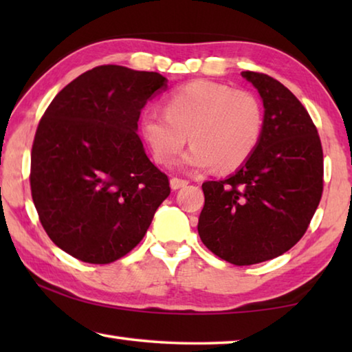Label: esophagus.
I'll return each instance as SVG.
<instances>
[{
  "instance_id": "esophagus-1",
  "label": "esophagus",
  "mask_w": 352,
  "mask_h": 352,
  "mask_svg": "<svg viewBox=\"0 0 352 352\" xmlns=\"http://www.w3.org/2000/svg\"><path fill=\"white\" fill-rule=\"evenodd\" d=\"M188 183H189V182L184 180V178H178V177H172V178H170V188L174 189V190L180 189V188H184Z\"/></svg>"
}]
</instances>
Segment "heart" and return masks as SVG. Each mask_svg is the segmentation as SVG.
Returning <instances> with one entry per match:
<instances>
[{
	"mask_svg": "<svg viewBox=\"0 0 352 352\" xmlns=\"http://www.w3.org/2000/svg\"><path fill=\"white\" fill-rule=\"evenodd\" d=\"M141 132L160 164L172 163L189 138L192 146L183 155V168L233 172L259 146L264 107L252 91L200 79L169 93L164 113H142Z\"/></svg>",
	"mask_w": 352,
	"mask_h": 352,
	"instance_id": "1",
	"label": "heart"
}]
</instances>
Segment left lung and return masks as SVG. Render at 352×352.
Wrapping results in <instances>:
<instances>
[{
	"instance_id": "8db88e82",
	"label": "left lung",
	"mask_w": 352,
	"mask_h": 352,
	"mask_svg": "<svg viewBox=\"0 0 352 352\" xmlns=\"http://www.w3.org/2000/svg\"><path fill=\"white\" fill-rule=\"evenodd\" d=\"M264 102V133L226 180L201 184L199 236L234 265L281 256L305 236L323 194V148L307 110L273 77L242 71Z\"/></svg>"
}]
</instances>
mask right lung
<instances>
[{"label":"right lung","instance_id":"1","mask_svg":"<svg viewBox=\"0 0 352 352\" xmlns=\"http://www.w3.org/2000/svg\"><path fill=\"white\" fill-rule=\"evenodd\" d=\"M168 79L102 65L69 82L41 116L31 152V192L46 234L88 264L138 245L170 194L147 158L138 119Z\"/></svg>","mask_w":352,"mask_h":352}]
</instances>
